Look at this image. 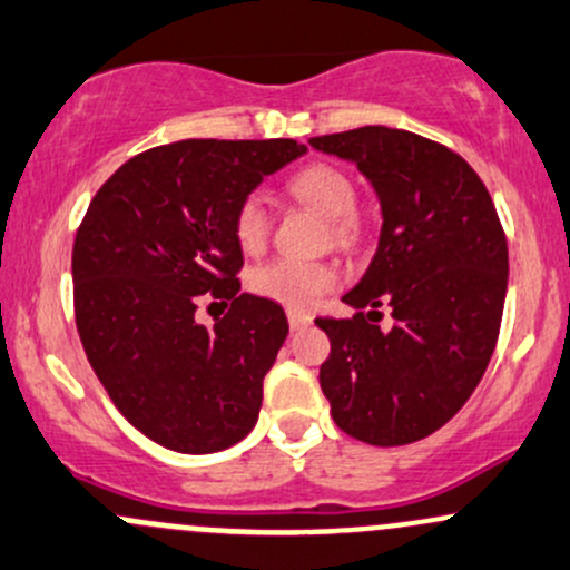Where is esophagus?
Wrapping results in <instances>:
<instances>
[{"mask_svg":"<svg viewBox=\"0 0 570 570\" xmlns=\"http://www.w3.org/2000/svg\"><path fill=\"white\" fill-rule=\"evenodd\" d=\"M287 323H291L293 332H298V328H307L312 323V317L307 315V312H298V309H291L287 312Z\"/></svg>","mask_w":570,"mask_h":570,"instance_id":"34e87169","label":"esophagus"}]
</instances>
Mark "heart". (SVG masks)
<instances>
[{"instance_id":"obj_1","label":"heart","mask_w":570,"mask_h":570,"mask_svg":"<svg viewBox=\"0 0 570 570\" xmlns=\"http://www.w3.org/2000/svg\"><path fill=\"white\" fill-rule=\"evenodd\" d=\"M287 189L296 200L307 204L321 217L332 223V238L351 244L358 236L361 225L353 214L356 187L351 176L328 163H312L291 176ZM234 236L244 253H258L268 236V214L258 195H247L238 204L234 217ZM336 272L326 263H304L279 258L263 263L249 274V287L255 296L283 304L287 309H309L317 298L336 285Z\"/></svg>"}]
</instances>
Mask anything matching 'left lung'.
I'll return each mask as SVG.
<instances>
[{
    "instance_id": "1",
    "label": "left lung",
    "mask_w": 570,
    "mask_h": 570,
    "mask_svg": "<svg viewBox=\"0 0 570 570\" xmlns=\"http://www.w3.org/2000/svg\"><path fill=\"white\" fill-rule=\"evenodd\" d=\"M309 146L356 165L383 217L364 277L342 296L356 315L315 321L332 340L321 389L351 438L415 443L454 419L498 345L503 225L479 174L430 138L370 125ZM381 306L395 317L389 333L368 323Z\"/></svg>"
}]
</instances>
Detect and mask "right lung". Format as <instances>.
Wrapping results in <instances>:
<instances>
[{
	"mask_svg": "<svg viewBox=\"0 0 570 570\" xmlns=\"http://www.w3.org/2000/svg\"><path fill=\"white\" fill-rule=\"evenodd\" d=\"M291 138H189L132 157L91 198L72 244L76 323L119 413L179 454H214L253 432L263 377L287 336L268 298L238 293V204L302 157ZM225 297L214 327L200 301Z\"/></svg>",
	"mask_w": 570,
	"mask_h": 570,
	"instance_id": "1",
	"label": "right lung"
}]
</instances>
